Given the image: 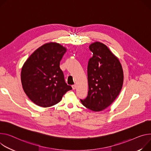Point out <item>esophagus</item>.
I'll list each match as a JSON object with an SVG mask.
<instances>
[{"label": "esophagus", "mask_w": 151, "mask_h": 151, "mask_svg": "<svg viewBox=\"0 0 151 151\" xmlns=\"http://www.w3.org/2000/svg\"><path fill=\"white\" fill-rule=\"evenodd\" d=\"M72 87L73 90H75V89L76 88V87H77V86H76V84H74V85H73Z\"/></svg>", "instance_id": "obj_1"}]
</instances>
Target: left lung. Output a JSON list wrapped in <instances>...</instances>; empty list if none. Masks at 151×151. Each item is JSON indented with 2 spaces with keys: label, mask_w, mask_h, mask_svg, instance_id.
<instances>
[{
  "label": "left lung",
  "mask_w": 151,
  "mask_h": 151,
  "mask_svg": "<svg viewBox=\"0 0 151 151\" xmlns=\"http://www.w3.org/2000/svg\"><path fill=\"white\" fill-rule=\"evenodd\" d=\"M89 48L93 54L87 67L88 92L81 101L90 110L100 111L110 105L120 93L123 69L119 60L105 45L96 42Z\"/></svg>",
  "instance_id": "8db88e82"
}]
</instances>
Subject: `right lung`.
Wrapping results in <instances>:
<instances>
[{
    "mask_svg": "<svg viewBox=\"0 0 151 151\" xmlns=\"http://www.w3.org/2000/svg\"><path fill=\"white\" fill-rule=\"evenodd\" d=\"M66 49L55 43L37 49L26 61L21 72L23 88L35 104L49 107L58 104L63 96L72 89L65 82L60 67Z\"/></svg>",
    "mask_w": 151,
    "mask_h": 151,
    "instance_id": "obj_1",
    "label": "right lung"
}]
</instances>
